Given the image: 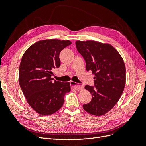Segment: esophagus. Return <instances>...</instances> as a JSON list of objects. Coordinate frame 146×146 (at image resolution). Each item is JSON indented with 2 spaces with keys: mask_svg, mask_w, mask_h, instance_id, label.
<instances>
[{
  "mask_svg": "<svg viewBox=\"0 0 146 146\" xmlns=\"http://www.w3.org/2000/svg\"><path fill=\"white\" fill-rule=\"evenodd\" d=\"M70 85H71V87H72V89H74L75 90L80 91V90H83V88H84L83 86L77 85V83L74 82H72V81H71V82H70Z\"/></svg>",
  "mask_w": 146,
  "mask_h": 146,
  "instance_id": "1",
  "label": "esophagus"
}]
</instances>
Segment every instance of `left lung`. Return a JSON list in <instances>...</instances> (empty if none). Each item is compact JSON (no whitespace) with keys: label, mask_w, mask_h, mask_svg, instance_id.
Segmentation results:
<instances>
[{"label":"left lung","mask_w":146,"mask_h":146,"mask_svg":"<svg viewBox=\"0 0 146 146\" xmlns=\"http://www.w3.org/2000/svg\"><path fill=\"white\" fill-rule=\"evenodd\" d=\"M76 45L86 61L87 71L91 70L95 76L94 87L85 86L91 94L92 99L83 108L92 115H104L115 106L124 90V62L117 50L109 44L77 41Z\"/></svg>","instance_id":"obj_1"}]
</instances>
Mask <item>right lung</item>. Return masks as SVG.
<instances>
[{"label": "right lung", "instance_id": "1", "mask_svg": "<svg viewBox=\"0 0 146 146\" xmlns=\"http://www.w3.org/2000/svg\"><path fill=\"white\" fill-rule=\"evenodd\" d=\"M72 42L46 39L33 44L25 52L19 70V83L28 104L35 111L49 116L64 104L70 83L54 81L52 70L60 66L61 51Z\"/></svg>", "mask_w": 146, "mask_h": 146}]
</instances>
